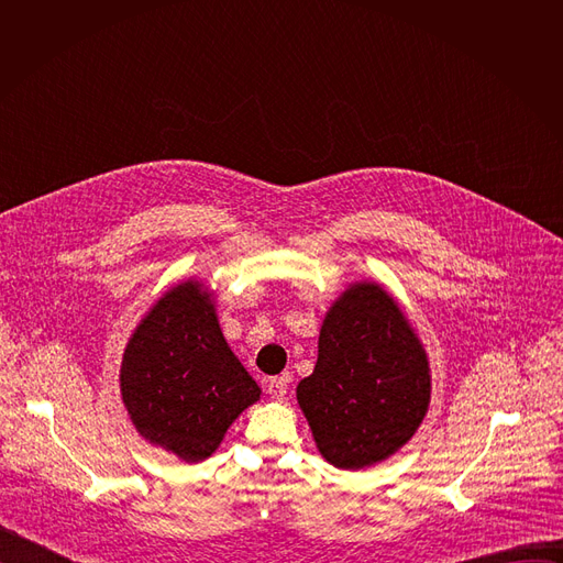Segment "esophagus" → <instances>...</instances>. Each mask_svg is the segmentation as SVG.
<instances>
[{"label":"esophagus","instance_id":"34e87169","mask_svg":"<svg viewBox=\"0 0 563 563\" xmlns=\"http://www.w3.org/2000/svg\"><path fill=\"white\" fill-rule=\"evenodd\" d=\"M265 389H267V394H269L272 398H276V400L285 398V394H287V376L267 378V380H265Z\"/></svg>","mask_w":563,"mask_h":563}]
</instances>
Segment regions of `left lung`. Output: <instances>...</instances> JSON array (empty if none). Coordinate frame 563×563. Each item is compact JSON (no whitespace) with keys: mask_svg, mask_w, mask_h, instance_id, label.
<instances>
[{"mask_svg":"<svg viewBox=\"0 0 563 563\" xmlns=\"http://www.w3.org/2000/svg\"><path fill=\"white\" fill-rule=\"evenodd\" d=\"M430 389L428 356L406 313L380 285L356 283L330 307L296 398L318 452L361 470L415 437Z\"/></svg>","mask_w":563,"mask_h":563,"instance_id":"8db88e82","label":"left lung"}]
</instances>
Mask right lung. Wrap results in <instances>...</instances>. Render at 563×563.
Here are the masks:
<instances>
[{
	"instance_id": "1",
	"label": "right lung",
	"mask_w": 563,
	"mask_h": 563,
	"mask_svg": "<svg viewBox=\"0 0 563 563\" xmlns=\"http://www.w3.org/2000/svg\"><path fill=\"white\" fill-rule=\"evenodd\" d=\"M120 389L135 430L189 463L211 456L238 415L261 398L198 280L169 289L142 318L124 350Z\"/></svg>"
}]
</instances>
